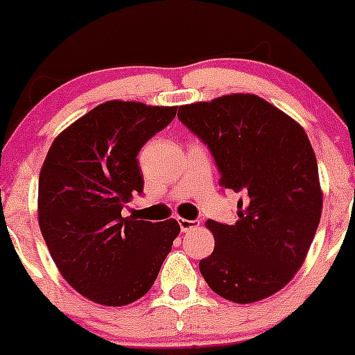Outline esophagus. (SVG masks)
<instances>
[{
  "label": "esophagus",
  "instance_id": "34e87169",
  "mask_svg": "<svg viewBox=\"0 0 355 355\" xmlns=\"http://www.w3.org/2000/svg\"><path fill=\"white\" fill-rule=\"evenodd\" d=\"M178 225H180L182 232H191L192 228L198 227V221L196 220H185V218H178Z\"/></svg>",
  "mask_w": 355,
  "mask_h": 355
}]
</instances>
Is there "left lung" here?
I'll use <instances>...</instances> for the list:
<instances>
[{
	"label": "left lung",
	"instance_id": "1",
	"mask_svg": "<svg viewBox=\"0 0 355 355\" xmlns=\"http://www.w3.org/2000/svg\"><path fill=\"white\" fill-rule=\"evenodd\" d=\"M178 120L207 146L221 187L242 194L237 223L207 220L214 250L200 259V275L232 302L273 295L302 266L323 207L306 132L254 94L180 106Z\"/></svg>",
	"mask_w": 355,
	"mask_h": 355
}]
</instances>
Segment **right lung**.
Wrapping results in <instances>:
<instances>
[{
	"label": "right lung",
	"mask_w": 355,
	"mask_h": 355,
	"mask_svg": "<svg viewBox=\"0 0 355 355\" xmlns=\"http://www.w3.org/2000/svg\"><path fill=\"white\" fill-rule=\"evenodd\" d=\"M175 114V106L103 103L49 148L39 175V227L63 278L94 302L141 299L180 234L175 220L121 216L144 187L139 151Z\"/></svg>",
	"instance_id": "1"
}]
</instances>
